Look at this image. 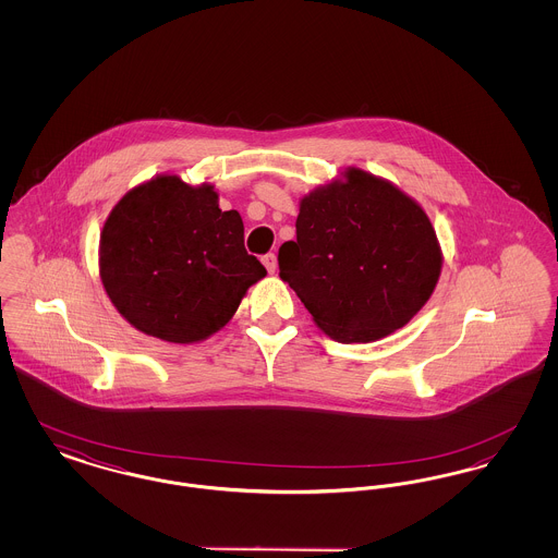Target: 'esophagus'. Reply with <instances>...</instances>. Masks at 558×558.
Here are the masks:
<instances>
[{
    "label": "esophagus",
    "mask_w": 558,
    "mask_h": 558,
    "mask_svg": "<svg viewBox=\"0 0 558 558\" xmlns=\"http://www.w3.org/2000/svg\"><path fill=\"white\" fill-rule=\"evenodd\" d=\"M262 262H264V266H266L269 274H274V271H276L278 262H276V255H274V253H267V255H264V257H262Z\"/></svg>",
    "instance_id": "obj_1"
}]
</instances>
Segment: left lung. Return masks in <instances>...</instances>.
Returning a JSON list of instances; mask_svg holds the SVG:
<instances>
[{"mask_svg": "<svg viewBox=\"0 0 558 558\" xmlns=\"http://www.w3.org/2000/svg\"><path fill=\"white\" fill-rule=\"evenodd\" d=\"M296 240L278 251L280 278L339 343H371L416 316L441 274L426 213L362 169L301 201Z\"/></svg>", "mask_w": 558, "mask_h": 558, "instance_id": "left-lung-1", "label": "left lung"}]
</instances>
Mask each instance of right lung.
Segmentation results:
<instances>
[{"mask_svg":"<svg viewBox=\"0 0 558 558\" xmlns=\"http://www.w3.org/2000/svg\"><path fill=\"white\" fill-rule=\"evenodd\" d=\"M266 267L244 248L239 211L209 184L160 175L128 192L100 236V278L119 314L169 343L211 337Z\"/></svg>","mask_w":558,"mask_h":558,"instance_id":"obj_1","label":"right lung"}]
</instances>
